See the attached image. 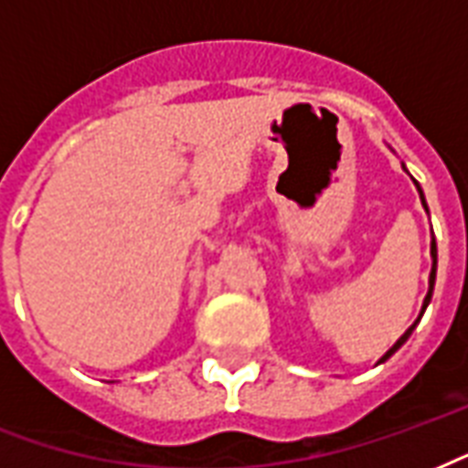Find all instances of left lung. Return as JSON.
Masks as SVG:
<instances>
[{
    "label": "left lung",
    "instance_id": "8db88e82",
    "mask_svg": "<svg viewBox=\"0 0 468 468\" xmlns=\"http://www.w3.org/2000/svg\"><path fill=\"white\" fill-rule=\"evenodd\" d=\"M414 186H417V190H419V198H421V206L427 207V200H424V193H421V188H419V183L414 181ZM431 261H434V265H431V272H429V292H427V297H424V304H421V313H419L417 322H414V324H411L410 330L404 332V335H401L399 340L394 342V345H392V349H389V352H387V355H384V357L379 359V365H382V362H387V359L392 357L394 352H397V349H399L401 345H404V342L410 340L411 330H414V327H417V324H419V320H421V314H424V310H427L429 300H431V292H434V280H437V243H434V240H431Z\"/></svg>",
    "mask_w": 468,
    "mask_h": 468
}]
</instances>
